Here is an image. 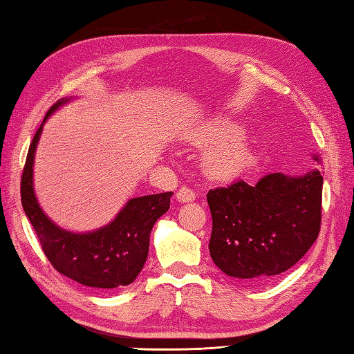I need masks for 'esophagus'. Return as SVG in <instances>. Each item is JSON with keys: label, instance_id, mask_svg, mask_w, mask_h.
Instances as JSON below:
<instances>
[{"label": "esophagus", "instance_id": "obj_1", "mask_svg": "<svg viewBox=\"0 0 354 354\" xmlns=\"http://www.w3.org/2000/svg\"><path fill=\"white\" fill-rule=\"evenodd\" d=\"M176 201L178 202H193L194 201V193L190 190L189 187H181L176 193Z\"/></svg>", "mask_w": 354, "mask_h": 354}]
</instances>
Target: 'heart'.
<instances>
[{
  "instance_id": "obj_1",
  "label": "heart",
  "mask_w": 354,
  "mask_h": 354,
  "mask_svg": "<svg viewBox=\"0 0 354 354\" xmlns=\"http://www.w3.org/2000/svg\"><path fill=\"white\" fill-rule=\"evenodd\" d=\"M190 142L205 147L201 167L213 181H232L254 167L257 152L243 124L230 118H213L187 135Z\"/></svg>"
}]
</instances>
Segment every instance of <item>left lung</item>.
Wrapping results in <instances>:
<instances>
[{"label": "left lung", "mask_w": 354, "mask_h": 354, "mask_svg": "<svg viewBox=\"0 0 354 354\" xmlns=\"http://www.w3.org/2000/svg\"><path fill=\"white\" fill-rule=\"evenodd\" d=\"M313 160L321 162L318 155ZM322 175L270 173L207 194L213 217L209 255L223 274L260 284L292 268L319 234Z\"/></svg>", "instance_id": "obj_1"}]
</instances>
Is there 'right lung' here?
Here are the masks:
<instances>
[{"label":"right lung","mask_w":354,"mask_h":354,"mask_svg":"<svg viewBox=\"0 0 354 354\" xmlns=\"http://www.w3.org/2000/svg\"><path fill=\"white\" fill-rule=\"evenodd\" d=\"M71 100L68 97L53 104L30 145L21 179L22 208L57 272L88 288L115 289L131 284L141 272L147 260L150 232L155 222L169 212L173 193L132 198L114 221L93 231L74 232L53 222L44 213L35 193V155L45 122L53 112Z\"/></svg>","instance_id":"add662e5"}]
</instances>
